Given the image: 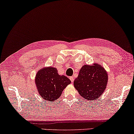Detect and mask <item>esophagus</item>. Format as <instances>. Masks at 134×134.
<instances>
[{"label":"esophagus","instance_id":"obj_1","mask_svg":"<svg viewBox=\"0 0 134 134\" xmlns=\"http://www.w3.org/2000/svg\"><path fill=\"white\" fill-rule=\"evenodd\" d=\"M69 79H70V80L71 81L72 83H73V82H74V76H71V77H69Z\"/></svg>","mask_w":134,"mask_h":134}]
</instances>
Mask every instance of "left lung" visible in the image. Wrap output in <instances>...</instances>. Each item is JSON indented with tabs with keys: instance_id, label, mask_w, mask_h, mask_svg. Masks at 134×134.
Masks as SVG:
<instances>
[{
	"instance_id": "obj_1",
	"label": "left lung",
	"mask_w": 134,
	"mask_h": 134,
	"mask_svg": "<svg viewBox=\"0 0 134 134\" xmlns=\"http://www.w3.org/2000/svg\"><path fill=\"white\" fill-rule=\"evenodd\" d=\"M107 82V71L102 65L94 63L92 65L82 66L78 77L74 80V85L84 99L94 100L104 93Z\"/></svg>"
}]
</instances>
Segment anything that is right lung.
<instances>
[{
    "label": "right lung",
    "instance_id": "add662e5",
    "mask_svg": "<svg viewBox=\"0 0 134 134\" xmlns=\"http://www.w3.org/2000/svg\"><path fill=\"white\" fill-rule=\"evenodd\" d=\"M71 80L65 75L58 74L56 68H43L35 77L37 91L40 96L48 102H53L60 97L63 90L71 84Z\"/></svg>",
    "mask_w": 134,
    "mask_h": 134
}]
</instances>
